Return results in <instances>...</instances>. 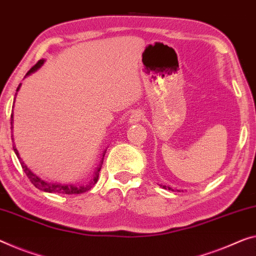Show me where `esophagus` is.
Instances as JSON below:
<instances>
[{"instance_id": "1", "label": "esophagus", "mask_w": 256, "mask_h": 256, "mask_svg": "<svg viewBox=\"0 0 256 256\" xmlns=\"http://www.w3.org/2000/svg\"><path fill=\"white\" fill-rule=\"evenodd\" d=\"M144 113L140 111V110H135V111H134L132 114H130V116L128 118V124H138L140 121L143 119V116Z\"/></svg>"}]
</instances>
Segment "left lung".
Listing matches in <instances>:
<instances>
[{
  "label": "left lung",
  "instance_id": "1",
  "mask_svg": "<svg viewBox=\"0 0 256 256\" xmlns=\"http://www.w3.org/2000/svg\"><path fill=\"white\" fill-rule=\"evenodd\" d=\"M161 188H168V190H170V191H175L174 190V188H170V186H160ZM178 191H180V190H178Z\"/></svg>",
  "mask_w": 256,
  "mask_h": 256
}]
</instances>
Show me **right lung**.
<instances>
[{"mask_svg": "<svg viewBox=\"0 0 256 256\" xmlns=\"http://www.w3.org/2000/svg\"><path fill=\"white\" fill-rule=\"evenodd\" d=\"M44 60H38L36 64H35L32 68H30L28 72H27L26 76H30V74L36 72V70L41 68V66L44 64ZM25 76V78H26ZM20 86L22 84L18 86L17 88V92H19V89H20ZM17 92H16L14 95V100H16V96H17ZM14 114H11V129L14 128ZM14 140V138H12ZM14 151L16 153V156H17V158L19 159V162H20L22 167L24 169V172H25V174L27 175V178H30V182L33 183V186L35 188H38V190L41 191H44V192H48V194H84V192L88 191L92 188L95 184L97 183L98 180V176H100V167H102V164H103V159H104V156H105V152L106 150L102 153V160H100V166L96 168L95 170V174H94V178L90 180V182L87 184V186H76V184H64V183H60V182H48V180H42L40 176H38L36 174H34V172L30 170V169L26 166V164L24 162L22 159L19 156V152L16 146L14 145Z\"/></svg>", "mask_w": 256, "mask_h": 256, "instance_id": "obj_1", "label": "right lung"}]
</instances>
